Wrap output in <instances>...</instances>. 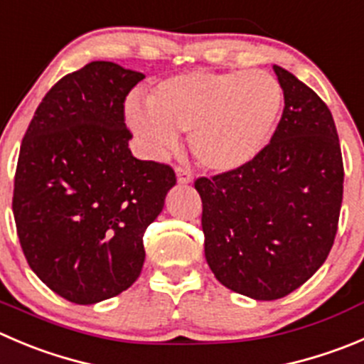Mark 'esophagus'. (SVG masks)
Returning a JSON list of instances; mask_svg holds the SVG:
<instances>
[{"instance_id":"esophagus-1","label":"esophagus","mask_w":364,"mask_h":364,"mask_svg":"<svg viewBox=\"0 0 364 364\" xmlns=\"http://www.w3.org/2000/svg\"><path fill=\"white\" fill-rule=\"evenodd\" d=\"M176 180H178V184H191L193 182V173L186 168H176Z\"/></svg>"}]
</instances>
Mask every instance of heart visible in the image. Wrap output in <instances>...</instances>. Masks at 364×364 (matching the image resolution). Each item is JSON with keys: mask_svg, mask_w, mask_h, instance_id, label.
<instances>
[{"mask_svg": "<svg viewBox=\"0 0 364 364\" xmlns=\"http://www.w3.org/2000/svg\"><path fill=\"white\" fill-rule=\"evenodd\" d=\"M282 100L279 80L266 71H200L157 84L148 107L130 103L127 116L155 151L173 150L184 132L200 164L234 171L268 143Z\"/></svg>", "mask_w": 364, "mask_h": 364, "instance_id": "obj_1", "label": "heart"}]
</instances>
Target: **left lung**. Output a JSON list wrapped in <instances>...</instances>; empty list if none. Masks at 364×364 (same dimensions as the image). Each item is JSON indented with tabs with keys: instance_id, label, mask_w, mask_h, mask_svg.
Returning <instances> with one entry per match:
<instances>
[{
	"instance_id": "1",
	"label": "left lung",
	"mask_w": 364,
	"mask_h": 364,
	"mask_svg": "<svg viewBox=\"0 0 364 364\" xmlns=\"http://www.w3.org/2000/svg\"><path fill=\"white\" fill-rule=\"evenodd\" d=\"M284 110L269 143L248 164L200 176L205 259L225 288L277 300L327 259L343 200V159L328 107L273 65Z\"/></svg>"
}]
</instances>
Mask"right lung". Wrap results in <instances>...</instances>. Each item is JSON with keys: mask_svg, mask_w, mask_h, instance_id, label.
<instances>
[{"mask_svg": "<svg viewBox=\"0 0 364 364\" xmlns=\"http://www.w3.org/2000/svg\"><path fill=\"white\" fill-rule=\"evenodd\" d=\"M143 73L96 60L48 91L21 143L12 210L23 254L51 291L89 306L139 277L143 236L176 184L128 148L124 100Z\"/></svg>", "mask_w": 364, "mask_h": 364, "instance_id": "add662e5", "label": "right lung"}]
</instances>
